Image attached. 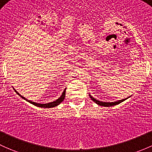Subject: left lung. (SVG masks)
<instances>
[{
	"mask_svg": "<svg viewBox=\"0 0 152 152\" xmlns=\"http://www.w3.org/2000/svg\"><path fill=\"white\" fill-rule=\"evenodd\" d=\"M89 95V97H90V98L92 99V100H93L95 103H96L97 105H102V106H105V107H110V106H113V105H118L128 98V97H127V98H125V99H122V100H117V101H115V102H103V101H99V100H96V99L94 98V97H92L91 95Z\"/></svg>",
	"mask_w": 152,
	"mask_h": 152,
	"instance_id": "1",
	"label": "left lung"
}]
</instances>
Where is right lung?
Masks as SVG:
<instances>
[{"instance_id":"add662e5","label":"right lung","mask_w":152,"mask_h":152,"mask_svg":"<svg viewBox=\"0 0 152 152\" xmlns=\"http://www.w3.org/2000/svg\"><path fill=\"white\" fill-rule=\"evenodd\" d=\"M14 90L15 91L16 93L17 94V95H19V96H20L22 97V98H23L24 100H25L26 101L29 102L30 103H31V104L36 105V106H38V107H41V108H53V107H55V106H57L60 103H61L63 101L64 99H65V90H66V88L64 89L63 92L62 93V95L59 97L58 99H57V100H55V101L53 102H51V103H44V104H41V103H36V102H33L31 101V100H28L27 98H25V97H23L22 95H20V93H19L18 92H17L16 89H14Z\"/></svg>"}]
</instances>
